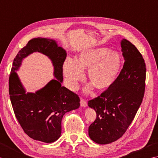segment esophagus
I'll return each mask as SVG.
<instances>
[{
  "mask_svg": "<svg viewBox=\"0 0 158 158\" xmlns=\"http://www.w3.org/2000/svg\"><path fill=\"white\" fill-rule=\"evenodd\" d=\"M80 106H81L82 107H86V106H87V103H86V101H85L84 99L81 98V99H80Z\"/></svg>",
  "mask_w": 158,
  "mask_h": 158,
  "instance_id": "obj_1",
  "label": "esophagus"
}]
</instances>
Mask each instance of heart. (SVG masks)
Returning <instances> with one entry per match:
<instances>
[{
    "label": "heart",
    "mask_w": 158,
    "mask_h": 158,
    "mask_svg": "<svg viewBox=\"0 0 158 158\" xmlns=\"http://www.w3.org/2000/svg\"><path fill=\"white\" fill-rule=\"evenodd\" d=\"M123 59L117 52L105 47L89 48L80 52L76 61L67 59L63 64V74L69 87L76 90L79 82L85 79L84 70L88 71V78L98 90L108 89L114 82L121 68Z\"/></svg>",
    "instance_id": "1"
}]
</instances>
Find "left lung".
Listing matches in <instances>:
<instances>
[{
    "label": "left lung",
    "mask_w": 158,
    "mask_h": 158,
    "mask_svg": "<svg viewBox=\"0 0 158 158\" xmlns=\"http://www.w3.org/2000/svg\"><path fill=\"white\" fill-rule=\"evenodd\" d=\"M121 46L125 62L119 75L110 87L88 102L97 114L89 127V136L98 144L111 143L123 136L144 97L146 65L142 54L125 39Z\"/></svg>",
    "instance_id": "obj_1"
}]
</instances>
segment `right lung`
<instances>
[{
  "label": "right lung",
  "mask_w": 158,
  "mask_h": 158,
  "mask_svg": "<svg viewBox=\"0 0 158 158\" xmlns=\"http://www.w3.org/2000/svg\"><path fill=\"white\" fill-rule=\"evenodd\" d=\"M36 52L45 54L52 61L56 78L35 93H27L15 72L23 58ZM66 56V51L55 40L37 37L28 41L14 60L9 79L11 102L24 131L35 140L55 142L60 136L63 115L80 106L78 95L61 86Z\"/></svg>",
  "instance_id": "add662e5"
}]
</instances>
